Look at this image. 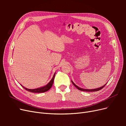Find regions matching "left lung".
<instances>
[{
    "instance_id": "8db88e82",
    "label": "left lung",
    "mask_w": 126,
    "mask_h": 126,
    "mask_svg": "<svg viewBox=\"0 0 126 126\" xmlns=\"http://www.w3.org/2000/svg\"><path fill=\"white\" fill-rule=\"evenodd\" d=\"M71 82H72V84H73L76 88H77L78 89H79V90H81V91H87V92H94V91H99V90H101V89H102L103 88H104L105 86H106V84H105L104 86H102V87H100V88H96V89H83V88H80V87H79L78 86H77V85H76L75 83L73 82V81H72V80H71Z\"/></svg>"
}]
</instances>
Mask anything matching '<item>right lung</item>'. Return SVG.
<instances>
[{"label":"right lung","instance_id":"add662e5","mask_svg":"<svg viewBox=\"0 0 126 126\" xmlns=\"http://www.w3.org/2000/svg\"><path fill=\"white\" fill-rule=\"evenodd\" d=\"M55 74L56 72L54 74V76H53L52 78L51 79V80L49 81V82L48 83L47 85L44 87H41L40 88H36V89H28L24 87V86H22L21 85L22 87L24 88L25 89H26L27 91H28L29 92H32V93H45L46 91H47L51 88V87L52 86L53 82H54V78L55 77Z\"/></svg>","mask_w":126,"mask_h":126}]
</instances>
